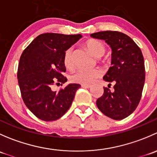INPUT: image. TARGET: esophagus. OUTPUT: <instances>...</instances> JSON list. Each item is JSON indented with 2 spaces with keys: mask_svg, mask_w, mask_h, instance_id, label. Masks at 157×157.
Wrapping results in <instances>:
<instances>
[{
  "mask_svg": "<svg viewBox=\"0 0 157 157\" xmlns=\"http://www.w3.org/2000/svg\"><path fill=\"white\" fill-rule=\"evenodd\" d=\"M81 86L83 88H90L91 87V85L90 84H82Z\"/></svg>",
  "mask_w": 157,
  "mask_h": 157,
  "instance_id": "esophagus-1",
  "label": "esophagus"
}]
</instances>
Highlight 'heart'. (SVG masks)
<instances>
[{"mask_svg":"<svg viewBox=\"0 0 157 157\" xmlns=\"http://www.w3.org/2000/svg\"><path fill=\"white\" fill-rule=\"evenodd\" d=\"M86 48L90 53L96 58H101L105 53V46L102 42L96 39H89L85 43ZM64 66L67 69L72 70L74 67V52L72 47L67 48L63 57ZM102 75V71L99 69H94L92 71L79 70L71 76V80L73 83L79 84H90L96 78Z\"/></svg>","mask_w":157,"mask_h":157,"instance_id":"1","label":"heart"}]
</instances>
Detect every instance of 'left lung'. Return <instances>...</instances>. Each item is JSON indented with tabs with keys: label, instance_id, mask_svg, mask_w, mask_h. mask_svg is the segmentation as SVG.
<instances>
[{
	"label": "left lung",
	"instance_id": "obj_1",
	"mask_svg": "<svg viewBox=\"0 0 157 157\" xmlns=\"http://www.w3.org/2000/svg\"><path fill=\"white\" fill-rule=\"evenodd\" d=\"M105 40L112 50V67L103 80L109 82L96 105L105 115L114 120L129 116L138 105L145 81L143 54L131 38L118 31H102L90 35ZM114 83L113 91L110 83Z\"/></svg>",
	"mask_w": 157,
	"mask_h": 157
}]
</instances>
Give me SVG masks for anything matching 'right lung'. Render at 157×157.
Here are the masks:
<instances>
[{
  "label": "right lung",
  "mask_w": 157,
  "mask_h": 157,
  "mask_svg": "<svg viewBox=\"0 0 157 157\" xmlns=\"http://www.w3.org/2000/svg\"><path fill=\"white\" fill-rule=\"evenodd\" d=\"M82 35L43 33L24 49L20 58L17 78L25 105L43 121L58 119L71 107L80 84H69L58 92L52 86L67 81L63 57L67 48Z\"/></svg>",
  "instance_id": "add662e5"
}]
</instances>
